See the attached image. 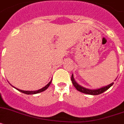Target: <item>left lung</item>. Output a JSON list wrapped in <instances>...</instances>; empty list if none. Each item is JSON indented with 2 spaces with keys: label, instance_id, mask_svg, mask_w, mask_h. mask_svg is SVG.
<instances>
[{
  "label": "left lung",
  "instance_id": "obj_1",
  "mask_svg": "<svg viewBox=\"0 0 124 124\" xmlns=\"http://www.w3.org/2000/svg\"><path fill=\"white\" fill-rule=\"evenodd\" d=\"M117 79V78H116ZM71 80H72V82L73 85L75 87V89H77L78 91L80 92H82V93H86V94H89V95H99L101 93H103L105 91H106L107 90H108L113 84H114V82L111 83V84H108V85L104 86V87H102L100 88V89H93V90H92V89H87V88H85L82 86L78 84V83L76 82V81L75 80L74 78V75H72V77H71Z\"/></svg>",
  "mask_w": 124,
  "mask_h": 124
}]
</instances>
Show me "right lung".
Wrapping results in <instances>:
<instances>
[{"instance_id":"right-lung-1","label":"right lung","mask_w":124,"mask_h":124,"mask_svg":"<svg viewBox=\"0 0 124 124\" xmlns=\"http://www.w3.org/2000/svg\"><path fill=\"white\" fill-rule=\"evenodd\" d=\"M51 82H52V80H50V81L49 82V84H47L45 86V87H44L42 88V89H39V90H34V91H29V90H20V89H17V88L14 87V86H13V85H12L10 84L13 87L16 88V89H17V90H19V92H22V93H25V94L31 95V94H36V93H40V92H43V91H44V90H46V89H47V88L49 87V85H50V84H51Z\"/></svg>"}]
</instances>
